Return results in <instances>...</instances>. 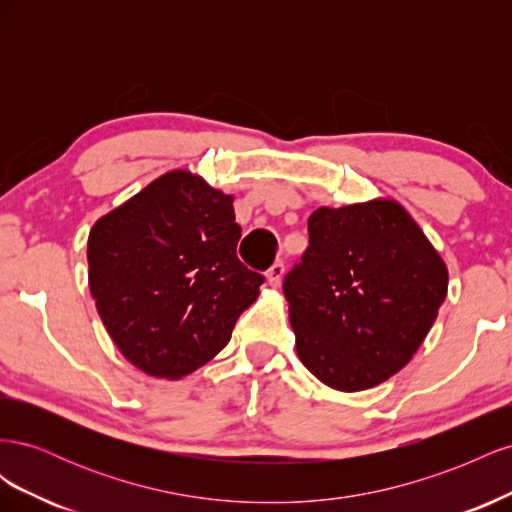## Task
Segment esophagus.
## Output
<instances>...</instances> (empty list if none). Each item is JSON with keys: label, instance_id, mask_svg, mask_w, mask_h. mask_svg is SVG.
<instances>
[{"label": "esophagus", "instance_id": "obj_1", "mask_svg": "<svg viewBox=\"0 0 512 512\" xmlns=\"http://www.w3.org/2000/svg\"><path fill=\"white\" fill-rule=\"evenodd\" d=\"M282 275H284V262H282V260H275L273 265L269 267V271H267L269 284H271V286L280 284V282H282Z\"/></svg>", "mask_w": 512, "mask_h": 512}]
</instances>
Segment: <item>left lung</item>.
<instances>
[{
    "label": "left lung",
    "mask_w": 512,
    "mask_h": 512,
    "mask_svg": "<svg viewBox=\"0 0 512 512\" xmlns=\"http://www.w3.org/2000/svg\"><path fill=\"white\" fill-rule=\"evenodd\" d=\"M307 230L284 277L299 359L331 389H371L423 344L446 299V265L393 200L320 207Z\"/></svg>",
    "instance_id": "1"
}]
</instances>
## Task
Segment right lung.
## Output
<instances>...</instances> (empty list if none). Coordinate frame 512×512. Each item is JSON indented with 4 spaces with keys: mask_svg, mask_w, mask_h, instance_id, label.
<instances>
[{
    "mask_svg": "<svg viewBox=\"0 0 512 512\" xmlns=\"http://www.w3.org/2000/svg\"><path fill=\"white\" fill-rule=\"evenodd\" d=\"M232 196L173 170L89 232V288L108 335L156 378L188 376L228 342L265 275L237 256Z\"/></svg>",
    "mask_w": 512,
    "mask_h": 512,
    "instance_id": "add662e5",
    "label": "right lung"
}]
</instances>
